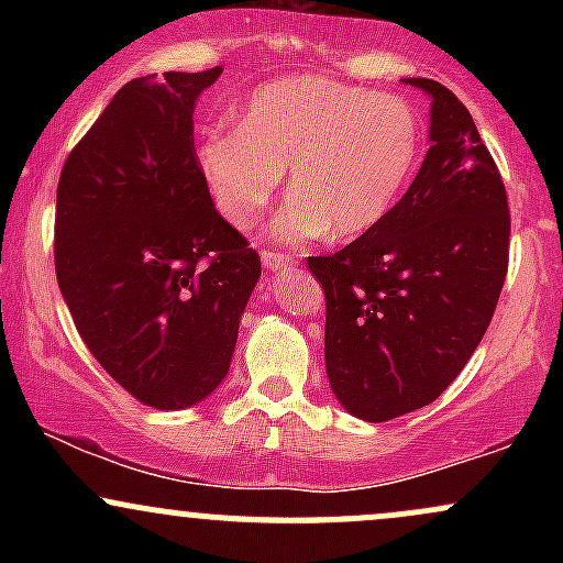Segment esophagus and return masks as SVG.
<instances>
[{
	"label": "esophagus",
	"instance_id": "esophagus-1",
	"mask_svg": "<svg viewBox=\"0 0 563 563\" xmlns=\"http://www.w3.org/2000/svg\"><path fill=\"white\" fill-rule=\"evenodd\" d=\"M262 262L267 269H280V267H290V264H296L294 256L280 254V251H269V249L262 251Z\"/></svg>",
	"mask_w": 563,
	"mask_h": 563
}]
</instances>
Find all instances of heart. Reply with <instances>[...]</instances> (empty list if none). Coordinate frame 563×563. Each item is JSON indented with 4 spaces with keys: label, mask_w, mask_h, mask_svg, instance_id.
<instances>
[{
    "label": "heart",
    "mask_w": 563,
    "mask_h": 563,
    "mask_svg": "<svg viewBox=\"0 0 563 563\" xmlns=\"http://www.w3.org/2000/svg\"><path fill=\"white\" fill-rule=\"evenodd\" d=\"M421 156V121L394 95L328 76L264 84L243 106L238 129L198 145V169L217 211L251 230L267 211L288 166L290 196L273 219L283 243L378 228Z\"/></svg>",
    "instance_id": "obj_1"
}]
</instances>
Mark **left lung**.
Here are the masks:
<instances>
[{
	"mask_svg": "<svg viewBox=\"0 0 563 563\" xmlns=\"http://www.w3.org/2000/svg\"><path fill=\"white\" fill-rule=\"evenodd\" d=\"M431 147L389 217L307 264L325 290V371L352 416L421 410L479 346L508 273L506 185L468 108L434 79Z\"/></svg>",
	"mask_w": 563,
	"mask_h": 563,
	"instance_id": "obj_1",
	"label": "left lung"
}]
</instances>
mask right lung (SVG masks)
I'll list each match as a JSON object with an SVG mask.
<instances>
[{
  "label": "right lung",
  "instance_id": "1",
  "mask_svg": "<svg viewBox=\"0 0 563 563\" xmlns=\"http://www.w3.org/2000/svg\"><path fill=\"white\" fill-rule=\"evenodd\" d=\"M222 68L142 76L115 92L57 183L55 273L102 371L156 410L228 376L260 254L198 169L192 111Z\"/></svg>",
  "mask_w": 563,
  "mask_h": 563
}]
</instances>
